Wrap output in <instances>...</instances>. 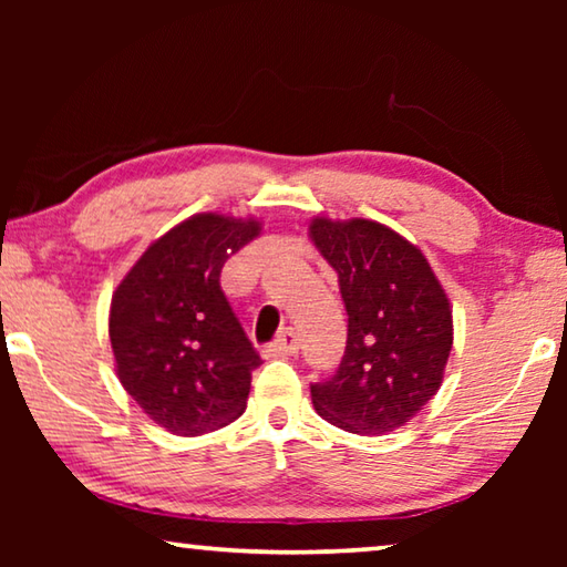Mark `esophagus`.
I'll use <instances>...</instances> for the list:
<instances>
[{
	"label": "esophagus",
	"mask_w": 567,
	"mask_h": 567,
	"mask_svg": "<svg viewBox=\"0 0 567 567\" xmlns=\"http://www.w3.org/2000/svg\"><path fill=\"white\" fill-rule=\"evenodd\" d=\"M297 350H300V340H297V334L292 330H285L280 338L265 348L270 358H285V354H295Z\"/></svg>",
	"instance_id": "34e87169"
}]
</instances>
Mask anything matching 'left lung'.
I'll use <instances>...</instances> for the list:
<instances>
[{"instance_id":"left-lung-1","label":"left lung","mask_w":567,"mask_h":567,"mask_svg":"<svg viewBox=\"0 0 567 567\" xmlns=\"http://www.w3.org/2000/svg\"><path fill=\"white\" fill-rule=\"evenodd\" d=\"M310 237L338 272L348 310V348L338 372L310 385L312 405L348 433H392L443 385L453 307L425 255L395 229L315 217Z\"/></svg>"}]
</instances>
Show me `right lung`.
<instances>
[{
  "mask_svg": "<svg viewBox=\"0 0 567 567\" xmlns=\"http://www.w3.org/2000/svg\"><path fill=\"white\" fill-rule=\"evenodd\" d=\"M252 217L203 213L155 239L112 295L114 368L172 435H205L247 408L262 360L219 287L225 262L260 235Z\"/></svg>",
  "mask_w": 567,
  "mask_h": 567,
  "instance_id": "right-lung-1",
  "label": "right lung"
}]
</instances>
